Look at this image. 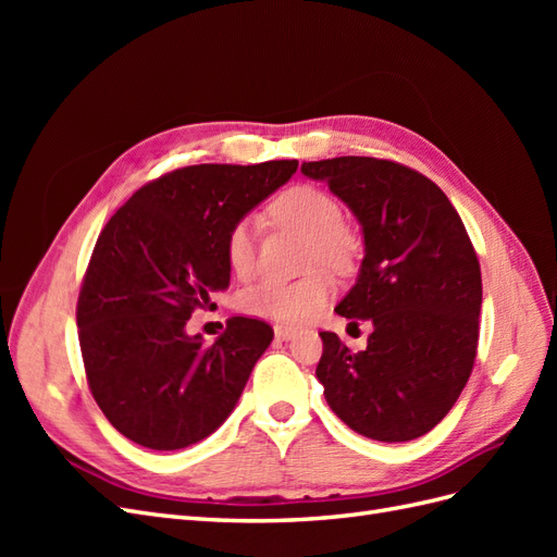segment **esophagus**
<instances>
[{
    "label": "esophagus",
    "mask_w": 557,
    "mask_h": 557,
    "mask_svg": "<svg viewBox=\"0 0 557 557\" xmlns=\"http://www.w3.org/2000/svg\"><path fill=\"white\" fill-rule=\"evenodd\" d=\"M274 334H276V339L288 342V339H293V336L297 334V330H293V327H285V325H276V327H274Z\"/></svg>",
    "instance_id": "esophagus-1"
}]
</instances>
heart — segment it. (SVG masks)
I'll list each match as a JSON object with an SVG mask.
<instances>
[{
    "label": "heart",
    "instance_id": "obj_1",
    "mask_svg": "<svg viewBox=\"0 0 557 557\" xmlns=\"http://www.w3.org/2000/svg\"><path fill=\"white\" fill-rule=\"evenodd\" d=\"M269 213L276 223L293 227L309 237L307 264L327 267L334 272L348 269L352 252V237L344 227V211L330 193L315 185H293L269 205ZM227 264L239 276H246L256 260V230L248 221L234 223L225 237ZM334 295V283L325 272H313L299 281L264 278L239 297V307L250 313L278 323H307L325 309Z\"/></svg>",
    "mask_w": 557,
    "mask_h": 557
}]
</instances>
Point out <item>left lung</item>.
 Segmentation results:
<instances>
[{
	"label": "left lung",
	"instance_id": "obj_1",
	"mask_svg": "<svg viewBox=\"0 0 557 557\" xmlns=\"http://www.w3.org/2000/svg\"><path fill=\"white\" fill-rule=\"evenodd\" d=\"M301 174L325 181L362 225L360 274L334 311L374 325L358 352L320 332L325 399L367 440H418L453 409L476 360V250L440 185L399 162L346 156L305 162Z\"/></svg>",
	"mask_w": 557,
	"mask_h": 557
}]
</instances>
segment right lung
I'll return each instance as SVG.
<instances>
[{
  "label": "right lung",
  "instance_id": "add662e5",
  "mask_svg": "<svg viewBox=\"0 0 557 557\" xmlns=\"http://www.w3.org/2000/svg\"><path fill=\"white\" fill-rule=\"evenodd\" d=\"M295 172L297 160L183 166L146 183L99 232L78 342L95 401L129 442L185 448L237 407L274 330L234 315L207 346L185 323L230 285V227Z\"/></svg>",
  "mask_w": 557,
  "mask_h": 557
}]
</instances>
